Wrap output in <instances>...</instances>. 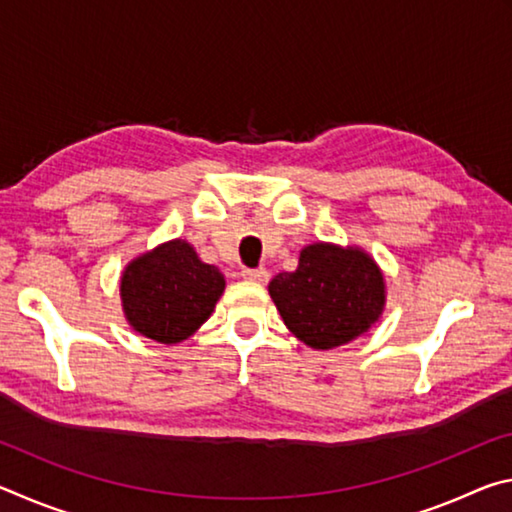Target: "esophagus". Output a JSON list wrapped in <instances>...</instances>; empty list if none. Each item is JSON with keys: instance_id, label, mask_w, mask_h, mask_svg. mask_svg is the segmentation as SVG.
Wrapping results in <instances>:
<instances>
[{"instance_id": "esophagus-1", "label": "esophagus", "mask_w": 512, "mask_h": 512, "mask_svg": "<svg viewBox=\"0 0 512 512\" xmlns=\"http://www.w3.org/2000/svg\"><path fill=\"white\" fill-rule=\"evenodd\" d=\"M241 277L250 282H257V284H266L271 273H268L264 266H259V268H244V271H241Z\"/></svg>"}]
</instances>
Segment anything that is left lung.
Masks as SVG:
<instances>
[{
    "label": "left lung",
    "instance_id": "obj_1",
    "mask_svg": "<svg viewBox=\"0 0 512 512\" xmlns=\"http://www.w3.org/2000/svg\"><path fill=\"white\" fill-rule=\"evenodd\" d=\"M268 293L289 332L309 348L332 350L366 334L386 307V280L359 246L309 244L293 273L275 275Z\"/></svg>",
    "mask_w": 512,
    "mask_h": 512
}]
</instances>
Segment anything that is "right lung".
<instances>
[{
    "instance_id": "obj_1",
    "label": "right lung",
    "mask_w": 512,
    "mask_h": 512,
    "mask_svg": "<svg viewBox=\"0 0 512 512\" xmlns=\"http://www.w3.org/2000/svg\"><path fill=\"white\" fill-rule=\"evenodd\" d=\"M225 291V277L205 264L185 239H171L137 255L119 280L124 316L137 334L164 345L183 343Z\"/></svg>"
}]
</instances>
